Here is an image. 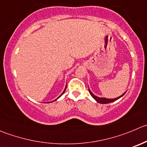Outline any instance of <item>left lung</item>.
Wrapping results in <instances>:
<instances>
[{"label": "left lung", "mask_w": 147, "mask_h": 147, "mask_svg": "<svg viewBox=\"0 0 147 147\" xmlns=\"http://www.w3.org/2000/svg\"><path fill=\"white\" fill-rule=\"evenodd\" d=\"M88 91H89V92H90V94L91 96H92V98H93L94 99H95V100L97 101V102H99V103H102V104H106V103H110V102H114V101H116V100L119 99V98H120L121 97H122L123 95H124L125 93H126V92H125V93H123V95H121L120 97H118V98H114V99H108V98H98V97L95 96V95H93V94H92V92H91L90 90V89H88Z\"/></svg>", "instance_id": "8db88e82"}]
</instances>
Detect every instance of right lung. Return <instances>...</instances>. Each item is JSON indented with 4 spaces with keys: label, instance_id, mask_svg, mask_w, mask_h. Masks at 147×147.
Here are the masks:
<instances>
[{
    "label": "right lung",
    "instance_id": "right-lung-1",
    "mask_svg": "<svg viewBox=\"0 0 147 147\" xmlns=\"http://www.w3.org/2000/svg\"><path fill=\"white\" fill-rule=\"evenodd\" d=\"M66 88H67V86L65 87V90H64V92H62V95H63V94H64V92H65V90H66ZM61 95H60V96H61ZM60 96H59V97H60ZM58 98H57V99H58ZM56 100H57V99H56Z\"/></svg>",
    "mask_w": 147,
    "mask_h": 147
}]
</instances>
